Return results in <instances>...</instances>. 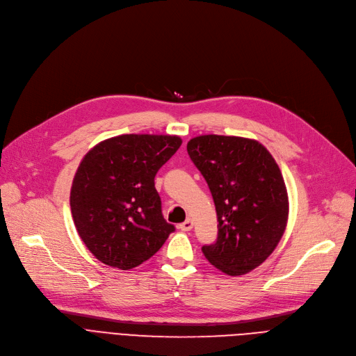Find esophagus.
<instances>
[{
	"mask_svg": "<svg viewBox=\"0 0 356 356\" xmlns=\"http://www.w3.org/2000/svg\"><path fill=\"white\" fill-rule=\"evenodd\" d=\"M193 225H194L193 220L188 218V220H185L182 224H179V229H181V232H190V229L193 228Z\"/></svg>",
	"mask_w": 356,
	"mask_h": 356,
	"instance_id": "obj_1",
	"label": "esophagus"
}]
</instances>
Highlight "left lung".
<instances>
[{"mask_svg":"<svg viewBox=\"0 0 356 356\" xmlns=\"http://www.w3.org/2000/svg\"><path fill=\"white\" fill-rule=\"evenodd\" d=\"M188 155L210 188L218 220L214 244L202 253L229 276L260 266L286 229L289 198L279 165L264 146L248 138L201 135Z\"/></svg>","mask_w":356,"mask_h":356,"instance_id":"left-lung-1","label":"left lung"}]
</instances>
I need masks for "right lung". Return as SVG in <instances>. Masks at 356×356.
Returning <instances> with one entry per match:
<instances>
[{
	"instance_id": "add662e5",
	"label": "right lung",
	"mask_w": 356,
	"mask_h": 356,
	"mask_svg": "<svg viewBox=\"0 0 356 356\" xmlns=\"http://www.w3.org/2000/svg\"><path fill=\"white\" fill-rule=\"evenodd\" d=\"M181 143L175 135H120L97 143L81 159L70 208L80 238L99 261L134 268L174 232L162 216L154 179Z\"/></svg>"
}]
</instances>
